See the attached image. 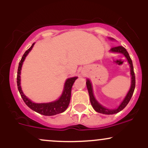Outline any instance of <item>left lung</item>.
<instances>
[{
    "label": "left lung",
    "mask_w": 148,
    "mask_h": 148,
    "mask_svg": "<svg viewBox=\"0 0 148 148\" xmlns=\"http://www.w3.org/2000/svg\"><path fill=\"white\" fill-rule=\"evenodd\" d=\"M109 40H115L114 39L112 38V37H109ZM111 53H121L126 58L129 64H130V74H131V86L130 90H129L128 92L125 96V97L124 98L120 104L115 108H108L106 107L103 106V105H101L97 100L96 99L94 95V93H93V88H92V85L90 80L89 79H86V86H87V88L88 90V93H89L90 96V103L92 106L93 107V108L95 109V111L98 112L99 113H102V114L105 115H112V114H115V113H118L120 111H121L122 110H123L125 108V106L128 104V103L130 102L131 98H132V95H133V93L135 89V85H136V79H135V74H134V67H133V63H132V60L131 59V58L129 55L128 52L127 51V50L124 48L123 47H116L114 48H112L111 50L109 51Z\"/></svg>",
    "instance_id": "8db88e82"
}]
</instances>
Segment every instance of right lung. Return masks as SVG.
<instances>
[{
	"label": "right lung",
	"instance_id": "obj_1",
	"mask_svg": "<svg viewBox=\"0 0 148 148\" xmlns=\"http://www.w3.org/2000/svg\"><path fill=\"white\" fill-rule=\"evenodd\" d=\"M35 45V43L32 45L31 47H30L23 56L21 58V60L18 64V72H17V86L18 90L21 95L22 99L23 101L30 108L33 110L34 111L40 113V114L47 115V116H51L59 113H62L65 111L68 107L69 102H70L71 99V91H72V88L74 83L78 79V76H74V77L68 78L66 79L65 82L64 84L63 90H62V94L58 99L55 100V101H51V102L47 103H35L34 101L30 100L28 97H26L23 94V90L21 89V72L22 65H23V62H24L25 58H26L28 54L29 53L30 51L33 49V46Z\"/></svg>",
	"mask_w": 148,
	"mask_h": 148
}]
</instances>
